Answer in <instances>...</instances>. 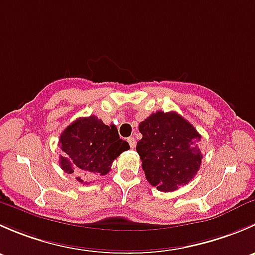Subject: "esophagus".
Masks as SVG:
<instances>
[{"mask_svg": "<svg viewBox=\"0 0 255 255\" xmlns=\"http://www.w3.org/2000/svg\"><path fill=\"white\" fill-rule=\"evenodd\" d=\"M128 143H129L130 148H135V144H137V142H135V138H133V137L128 138Z\"/></svg>", "mask_w": 255, "mask_h": 255, "instance_id": "obj_1", "label": "esophagus"}]
</instances>
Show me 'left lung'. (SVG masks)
<instances>
[{
	"instance_id": "1",
	"label": "left lung",
	"mask_w": 255,
	"mask_h": 255,
	"mask_svg": "<svg viewBox=\"0 0 255 255\" xmlns=\"http://www.w3.org/2000/svg\"><path fill=\"white\" fill-rule=\"evenodd\" d=\"M137 153L148 182L171 192L189 184L201 165V134L176 112L151 113L139 123Z\"/></svg>"
}]
</instances>
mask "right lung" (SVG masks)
<instances>
[{
  "instance_id": "right-lung-1",
  "label": "right lung",
  "mask_w": 255,
  "mask_h": 255,
  "mask_svg": "<svg viewBox=\"0 0 255 255\" xmlns=\"http://www.w3.org/2000/svg\"><path fill=\"white\" fill-rule=\"evenodd\" d=\"M59 145L65 153L59 158L61 169L74 174L81 184H86L85 176L106 175L113 160L129 149V144L118 135L116 126L109 127L96 116L74 121L60 134Z\"/></svg>"
}]
</instances>
